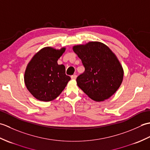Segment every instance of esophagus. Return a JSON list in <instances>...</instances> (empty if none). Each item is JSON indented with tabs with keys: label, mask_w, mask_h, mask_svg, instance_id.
<instances>
[{
	"label": "esophagus",
	"mask_w": 150,
	"mask_h": 150,
	"mask_svg": "<svg viewBox=\"0 0 150 150\" xmlns=\"http://www.w3.org/2000/svg\"><path fill=\"white\" fill-rule=\"evenodd\" d=\"M71 78L72 79H76V78H77V75H73L71 76Z\"/></svg>",
	"instance_id": "34e87169"
}]
</instances>
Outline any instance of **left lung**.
I'll list each match as a JSON object with an SVG mask.
<instances>
[{
  "label": "left lung",
  "instance_id": "obj_1",
  "mask_svg": "<svg viewBox=\"0 0 150 150\" xmlns=\"http://www.w3.org/2000/svg\"><path fill=\"white\" fill-rule=\"evenodd\" d=\"M85 71L77 78L78 86L95 101L110 98L120 87L123 69L116 56L105 44L90 42L73 47Z\"/></svg>",
  "mask_w": 150,
  "mask_h": 150
}]
</instances>
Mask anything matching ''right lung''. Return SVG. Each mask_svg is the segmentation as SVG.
Wrapping results in <instances>:
<instances>
[{"label":"right lung","mask_w":150,"mask_h":150,"mask_svg":"<svg viewBox=\"0 0 150 150\" xmlns=\"http://www.w3.org/2000/svg\"><path fill=\"white\" fill-rule=\"evenodd\" d=\"M64 51V47L60 50L44 47L28 64L24 75L25 84L37 99L45 102L55 99L71 79L66 75L65 66L57 63Z\"/></svg>","instance_id":"add662e5"}]
</instances>
